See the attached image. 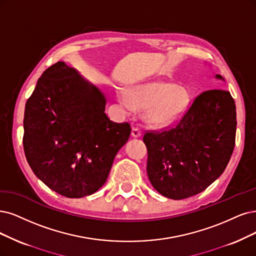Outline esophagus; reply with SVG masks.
<instances>
[{"instance_id":"34e87169","label":"esophagus","mask_w":256,"mask_h":256,"mask_svg":"<svg viewBox=\"0 0 256 256\" xmlns=\"http://www.w3.org/2000/svg\"><path fill=\"white\" fill-rule=\"evenodd\" d=\"M132 136L134 138H139L141 136V132L138 128H132Z\"/></svg>"}]
</instances>
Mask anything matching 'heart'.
Segmentation results:
<instances>
[{"instance_id":"obj_1","label":"heart","mask_w":256,"mask_h":256,"mask_svg":"<svg viewBox=\"0 0 256 256\" xmlns=\"http://www.w3.org/2000/svg\"><path fill=\"white\" fill-rule=\"evenodd\" d=\"M117 99L126 108L144 111L148 126L164 128L180 120L191 104V94L186 86L172 82L148 81L118 90Z\"/></svg>"}]
</instances>
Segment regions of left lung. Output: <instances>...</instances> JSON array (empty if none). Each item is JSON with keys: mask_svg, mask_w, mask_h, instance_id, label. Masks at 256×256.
Returning a JSON list of instances; mask_svg holds the SVG:
<instances>
[{"mask_svg": "<svg viewBox=\"0 0 256 256\" xmlns=\"http://www.w3.org/2000/svg\"><path fill=\"white\" fill-rule=\"evenodd\" d=\"M215 79L224 82L220 74ZM235 134L236 108L230 92H204L176 126L144 136L150 182L175 200L202 192L224 171Z\"/></svg>", "mask_w": 256, "mask_h": 256, "instance_id": "1", "label": "left lung"}]
</instances>
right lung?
<instances>
[{
	"instance_id": "add662e5",
	"label": "right lung",
	"mask_w": 256,
	"mask_h": 256,
	"mask_svg": "<svg viewBox=\"0 0 256 256\" xmlns=\"http://www.w3.org/2000/svg\"><path fill=\"white\" fill-rule=\"evenodd\" d=\"M106 96L64 62L47 68L28 98L23 146L34 175L70 198L97 192L118 150L130 135L128 123L106 114Z\"/></svg>"
}]
</instances>
